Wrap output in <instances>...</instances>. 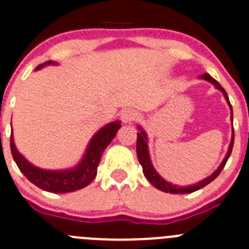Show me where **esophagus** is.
<instances>
[{
    "label": "esophagus",
    "instance_id": "34e87169",
    "mask_svg": "<svg viewBox=\"0 0 249 249\" xmlns=\"http://www.w3.org/2000/svg\"><path fill=\"white\" fill-rule=\"evenodd\" d=\"M137 112L134 111V109L132 108H124L122 111V113H121V120L123 121L124 123H129L132 122V121H134L137 118Z\"/></svg>",
    "mask_w": 249,
    "mask_h": 249
}]
</instances>
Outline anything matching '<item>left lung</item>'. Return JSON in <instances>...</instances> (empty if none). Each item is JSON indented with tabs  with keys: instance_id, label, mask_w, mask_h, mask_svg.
I'll return each mask as SVG.
<instances>
[{
	"instance_id": "left-lung-1",
	"label": "left lung",
	"mask_w": 249,
	"mask_h": 249,
	"mask_svg": "<svg viewBox=\"0 0 249 249\" xmlns=\"http://www.w3.org/2000/svg\"><path fill=\"white\" fill-rule=\"evenodd\" d=\"M200 77L204 80H206V81H209V83L213 84V85H215V88L218 89V90L223 93V96H225L226 101H227L230 108H231V121H233V111H232V106H231V104H230L229 96H227V93H226L225 89H223L222 86H221L220 84H218L217 81H216V80L211 76V75L202 74ZM138 129H140V132H137V157H138V160H140L141 165H142V168H143V174H144V177L149 180V182L152 184V185H154L157 189L164 191V193L190 194V193H194V191H196V190H199V189L204 188V186H206L207 184H210V182L213 181V180H215L216 178L218 177V174L222 172V169L225 168L226 163H227V160H229L230 156H231L232 148H233L234 131H233V124H232L231 143H230V145H229L227 154H226V157L223 158L222 163L220 164V166H218L217 169H216L213 174L210 175V177H207L206 179L201 180V181H199V182H196V184H194V185L179 186V185H174V184H172V182L164 180L163 178H161L160 175L157 173V170L154 169V166H153L152 161H150L149 150H148V143H147L148 142L147 133L143 131L142 127L141 126H138Z\"/></svg>"
}]
</instances>
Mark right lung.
Here are the masks:
<instances>
[{"instance_id": "1", "label": "right lung", "mask_w": 249, "mask_h": 249, "mask_svg": "<svg viewBox=\"0 0 249 249\" xmlns=\"http://www.w3.org/2000/svg\"><path fill=\"white\" fill-rule=\"evenodd\" d=\"M52 64L54 65L56 63L52 60L45 61L44 64H40L36 70L40 69L44 65H52ZM120 128L121 122L115 121L97 131V133H95V136L91 138L83 159L71 169L45 170L36 168L18 152L15 145V141H13V134H11V152L20 172L23 173L24 177L29 181L33 182L34 185L42 190L54 194L71 193V191L85 188L95 179L102 153L106 149L107 145L112 142Z\"/></svg>"}]
</instances>
